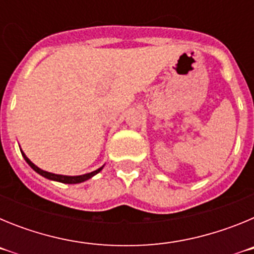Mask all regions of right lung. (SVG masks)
Here are the masks:
<instances>
[{
    "label": "right lung",
    "instance_id": "add662e5",
    "mask_svg": "<svg viewBox=\"0 0 254 254\" xmlns=\"http://www.w3.org/2000/svg\"><path fill=\"white\" fill-rule=\"evenodd\" d=\"M22 156H24V159L26 160V163L30 165L33 169L35 170V172L38 173V174H40V176H43L44 178H48V179H52V181H57V182H61V183H68V185H72V183H81V182H85L87 181V179H90L91 177H94L95 174H98V173L100 172V170L103 169L102 168H99L98 170H95V172H91V173H87V174H84V176H76V177H68V176H60V174H53V173H48L46 172V170H42L39 169V168L37 167V165H34V164L31 163L30 160H29L28 158H26L25 155H24V152H21Z\"/></svg>",
    "mask_w": 254,
    "mask_h": 254
}]
</instances>
